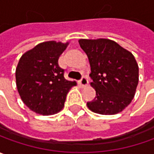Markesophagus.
<instances>
[{
	"label": "esophagus",
	"mask_w": 154,
	"mask_h": 154,
	"mask_svg": "<svg viewBox=\"0 0 154 154\" xmlns=\"http://www.w3.org/2000/svg\"><path fill=\"white\" fill-rule=\"evenodd\" d=\"M88 83V81L87 77L82 76V77L81 78V80H80V84L82 85V87H85V86H87Z\"/></svg>",
	"instance_id": "obj_1"
}]
</instances>
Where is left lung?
<instances>
[{
	"label": "left lung",
	"instance_id": "left-lung-1",
	"mask_svg": "<svg viewBox=\"0 0 154 154\" xmlns=\"http://www.w3.org/2000/svg\"><path fill=\"white\" fill-rule=\"evenodd\" d=\"M87 54L96 96L87 102L89 110L102 115L122 112L134 98L139 81V68L134 55L109 39H80Z\"/></svg>",
	"mask_w": 154,
	"mask_h": 154
}]
</instances>
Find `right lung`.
I'll return each mask as SVG.
<instances>
[{"instance_id": "right-lung-1", "label": "right lung", "mask_w": 154, "mask_h": 154, "mask_svg": "<svg viewBox=\"0 0 154 154\" xmlns=\"http://www.w3.org/2000/svg\"><path fill=\"white\" fill-rule=\"evenodd\" d=\"M68 42L49 41L39 43L21 56L16 68V85L21 100L31 111L42 115L63 108L67 93L76 82L64 77L59 58Z\"/></svg>"}]
</instances>
